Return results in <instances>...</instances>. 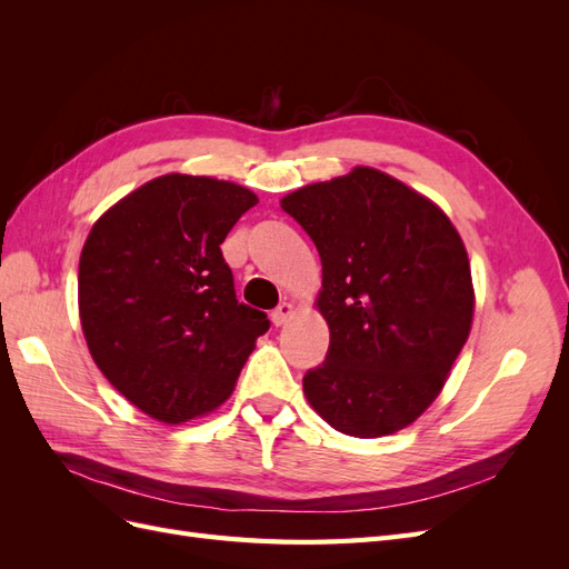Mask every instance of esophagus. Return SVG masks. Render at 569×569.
<instances>
[{
  "mask_svg": "<svg viewBox=\"0 0 569 569\" xmlns=\"http://www.w3.org/2000/svg\"><path fill=\"white\" fill-rule=\"evenodd\" d=\"M291 316H295V306L291 303H287V301H282L278 308H274V311L270 313V320H272V325L274 327H280V325H284Z\"/></svg>",
  "mask_w": 569,
  "mask_h": 569,
  "instance_id": "34e87169",
  "label": "esophagus"
}]
</instances>
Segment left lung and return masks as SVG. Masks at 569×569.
Wrapping results in <instances>:
<instances>
[{
    "mask_svg": "<svg viewBox=\"0 0 569 569\" xmlns=\"http://www.w3.org/2000/svg\"><path fill=\"white\" fill-rule=\"evenodd\" d=\"M282 211L322 261L325 363L303 393L337 432L393 435L432 403L468 341L475 289L468 251L437 203L382 170L306 184Z\"/></svg>",
    "mask_w": 569,
    "mask_h": 569,
    "instance_id": "left-lung-1",
    "label": "left lung"
}]
</instances>
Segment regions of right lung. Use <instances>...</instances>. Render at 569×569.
<instances>
[{"instance_id": "1", "label": "right lung", "mask_w": 569, "mask_h": 569, "mask_svg": "<svg viewBox=\"0 0 569 569\" xmlns=\"http://www.w3.org/2000/svg\"><path fill=\"white\" fill-rule=\"evenodd\" d=\"M247 187L161 176L101 216L80 253L78 303L97 368L147 416L180 425L228 399L263 311L239 303L222 258Z\"/></svg>"}]
</instances>
